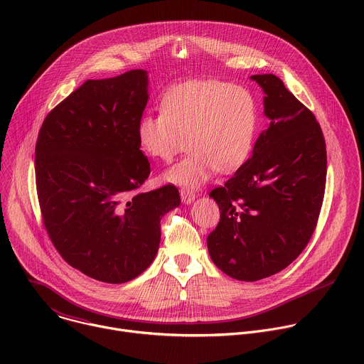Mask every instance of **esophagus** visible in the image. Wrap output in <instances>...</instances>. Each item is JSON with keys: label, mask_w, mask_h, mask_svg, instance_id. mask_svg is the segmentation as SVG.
Returning a JSON list of instances; mask_svg holds the SVG:
<instances>
[{"label": "esophagus", "mask_w": 364, "mask_h": 364, "mask_svg": "<svg viewBox=\"0 0 364 364\" xmlns=\"http://www.w3.org/2000/svg\"><path fill=\"white\" fill-rule=\"evenodd\" d=\"M180 196H181V200L184 204H191L194 200H196V194L187 188H183L180 191Z\"/></svg>", "instance_id": "1"}]
</instances>
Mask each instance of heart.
Here are the masks:
<instances>
[{"instance_id":"heart-1","label":"heart","mask_w":364,"mask_h":364,"mask_svg":"<svg viewBox=\"0 0 364 364\" xmlns=\"http://www.w3.org/2000/svg\"><path fill=\"white\" fill-rule=\"evenodd\" d=\"M257 122V102L247 87L212 79L190 80L164 95L161 112L139 119L136 136L142 152L159 161H171L188 136L190 152L163 180L196 188L215 173H233L247 161Z\"/></svg>"}]
</instances>
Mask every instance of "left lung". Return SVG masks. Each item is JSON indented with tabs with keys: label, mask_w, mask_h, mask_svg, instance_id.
Masks as SVG:
<instances>
[{
	"label": "left lung",
	"mask_w": 364,
	"mask_h": 364,
	"mask_svg": "<svg viewBox=\"0 0 364 364\" xmlns=\"http://www.w3.org/2000/svg\"><path fill=\"white\" fill-rule=\"evenodd\" d=\"M269 125L252 157L210 193L220 209L207 236L215 265L253 282L285 269L314 233L324 198L327 151L320 124L275 75H253Z\"/></svg>",
	"instance_id": "1"
}]
</instances>
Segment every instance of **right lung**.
Here are the masks:
<instances>
[{"label": "right lung", "mask_w": 364, "mask_h": 364, "mask_svg": "<svg viewBox=\"0 0 364 364\" xmlns=\"http://www.w3.org/2000/svg\"><path fill=\"white\" fill-rule=\"evenodd\" d=\"M148 97L141 69L86 80L46 117L36 144L51 242L70 267L107 284L128 282L152 264L161 219L180 205L171 184L136 193L151 173L136 136Z\"/></svg>", "instance_id": "1"}]
</instances>
